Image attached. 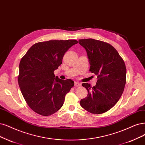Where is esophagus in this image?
Wrapping results in <instances>:
<instances>
[{
  "label": "esophagus",
  "mask_w": 145,
  "mask_h": 145,
  "mask_svg": "<svg viewBox=\"0 0 145 145\" xmlns=\"http://www.w3.org/2000/svg\"><path fill=\"white\" fill-rule=\"evenodd\" d=\"M81 85V84L78 82H74V86L75 87H79Z\"/></svg>",
  "instance_id": "34e87169"
}]
</instances>
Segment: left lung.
Here are the masks:
<instances>
[{
	"mask_svg": "<svg viewBox=\"0 0 145 145\" xmlns=\"http://www.w3.org/2000/svg\"><path fill=\"white\" fill-rule=\"evenodd\" d=\"M79 44L86 50L89 71L97 76V84L82 86L88 91L87 97L80 105L90 113L101 114L108 111L118 101L126 83V67L114 47L108 43L93 39H79Z\"/></svg>",
	"mask_w": 145,
	"mask_h": 145,
	"instance_id": "left-lung-1",
	"label": "left lung"
}]
</instances>
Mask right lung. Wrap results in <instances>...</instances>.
I'll return each mask as SVG.
<instances>
[{"instance_id": "obj_1", "label": "right lung", "mask_w": 145, "mask_h": 145, "mask_svg": "<svg viewBox=\"0 0 145 145\" xmlns=\"http://www.w3.org/2000/svg\"><path fill=\"white\" fill-rule=\"evenodd\" d=\"M77 43L76 40L38 42L21 58L18 85L26 103L36 113L50 116L62 107L74 82L56 77L54 72L62 63L65 52Z\"/></svg>"}]
</instances>
